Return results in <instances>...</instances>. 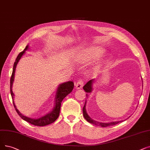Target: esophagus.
<instances>
[{"label":"esophagus","mask_w":150,"mask_h":150,"mask_svg":"<svg viewBox=\"0 0 150 150\" xmlns=\"http://www.w3.org/2000/svg\"><path fill=\"white\" fill-rule=\"evenodd\" d=\"M83 81L82 80H79L75 84V86L76 89H81L83 86Z\"/></svg>","instance_id":"obj_1"}]
</instances>
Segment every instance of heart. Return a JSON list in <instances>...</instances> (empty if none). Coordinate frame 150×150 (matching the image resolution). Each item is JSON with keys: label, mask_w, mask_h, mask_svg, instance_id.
Instances as JSON below:
<instances>
[{"label": "heart", "mask_w": 150, "mask_h": 150, "mask_svg": "<svg viewBox=\"0 0 150 150\" xmlns=\"http://www.w3.org/2000/svg\"><path fill=\"white\" fill-rule=\"evenodd\" d=\"M102 52L103 51L100 48L97 47H89L84 50L81 52L79 55L78 59L83 62L92 61L99 57L102 54Z\"/></svg>", "instance_id": "b5f03b06"}]
</instances>
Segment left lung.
<instances>
[{"mask_svg":"<svg viewBox=\"0 0 150 150\" xmlns=\"http://www.w3.org/2000/svg\"><path fill=\"white\" fill-rule=\"evenodd\" d=\"M94 82V80H91L89 81L86 83V84L83 86V89L86 91V93H90L92 91V84ZM84 103V105L83 108V116L84 117V118L87 121L93 124V125H94L96 126H99L101 127H108L110 126H114L117 125V124L122 122V121H115V122H108V123H104V122H97L93 119H91L90 117L88 116V115L86 113V102Z\"/></svg>","mask_w":150,"mask_h":150,"instance_id":"obj_1","label":"left lung"}]
</instances>
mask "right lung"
I'll use <instances>...</instances> for the list:
<instances>
[{
  "label": "right lung",
  "instance_id": "1",
  "mask_svg": "<svg viewBox=\"0 0 150 150\" xmlns=\"http://www.w3.org/2000/svg\"><path fill=\"white\" fill-rule=\"evenodd\" d=\"M28 46H26L24 50L21 53H19V54L18 55L16 61L14 62L13 65V71H12V74L11 76V79H10V93L11 95V97L13 99V105L15 107V108L16 110V112L19 115V116L21 118L25 120V121L28 122L29 123L31 124V125H33L34 126H47L50 125V124H51L54 122L57 119L58 117H59V112H60V109H61V102L62 100L66 97L69 94H70L71 91H72L74 88V83L73 81H68L66 83H64L61 84H59V87L57 88V91L56 93V98H55V106L53 110L51 112V113L47 114V115H45L43 117H41V118H39L38 119H32L30 118H28V117L25 116L23 115L20 112L18 111V110L16 108L15 104L13 101V96L14 94L12 91V84L13 83L14 81V75H15V69L16 67V65L19 61V59H21V56L24 53L25 51L28 50Z\"/></svg>",
  "mask_w": 150,
  "mask_h": 150
}]
</instances>
